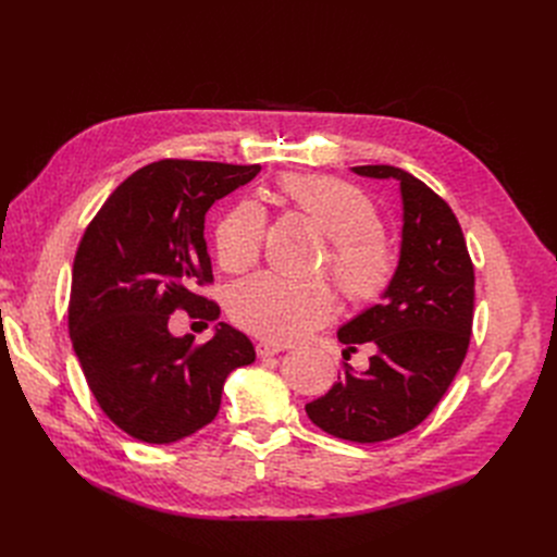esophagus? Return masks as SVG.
Instances as JSON below:
<instances>
[{
    "label": "esophagus",
    "mask_w": 557,
    "mask_h": 557,
    "mask_svg": "<svg viewBox=\"0 0 557 557\" xmlns=\"http://www.w3.org/2000/svg\"><path fill=\"white\" fill-rule=\"evenodd\" d=\"M255 349H257V357H259V359H267V357H275V355H280L282 349H284V345L269 343V341H259V343L255 345Z\"/></svg>",
    "instance_id": "esophagus-1"
}]
</instances>
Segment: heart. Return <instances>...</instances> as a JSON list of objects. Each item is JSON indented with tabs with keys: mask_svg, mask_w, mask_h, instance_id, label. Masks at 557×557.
<instances>
[{
	"mask_svg": "<svg viewBox=\"0 0 557 557\" xmlns=\"http://www.w3.org/2000/svg\"><path fill=\"white\" fill-rule=\"evenodd\" d=\"M280 194L334 244L332 275L343 298L368 307L384 298L397 271V255L382 237L376 205L355 185L325 175H284ZM267 214L252 200L230 208L214 230L219 263L244 273L259 259ZM234 323L269 343H296L334 315L325 288L290 286L275 275L252 277L230 294Z\"/></svg>",
	"mask_w": 557,
	"mask_h": 557,
	"instance_id": "1",
	"label": "heart"
}]
</instances>
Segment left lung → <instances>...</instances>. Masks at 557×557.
<instances>
[{"mask_svg":"<svg viewBox=\"0 0 557 557\" xmlns=\"http://www.w3.org/2000/svg\"><path fill=\"white\" fill-rule=\"evenodd\" d=\"M352 171L399 183V261L382 302L338 330L345 352L374 345L370 368L345 370L305 411L341 441L384 443L416 429L460 370L472 336L474 267L451 208L416 175L391 164Z\"/></svg>","mask_w":557,"mask_h":557,"instance_id":"left-lung-1","label":"left lung"}]
</instances>
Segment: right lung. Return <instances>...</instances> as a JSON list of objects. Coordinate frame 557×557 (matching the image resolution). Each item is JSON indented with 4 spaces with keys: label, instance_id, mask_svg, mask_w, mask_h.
Wrapping results in <instances>:
<instances>
[{
    "label": "right lung",
    "instance_id": "obj_1",
    "mask_svg": "<svg viewBox=\"0 0 557 557\" xmlns=\"http://www.w3.org/2000/svg\"><path fill=\"white\" fill-rule=\"evenodd\" d=\"M259 171L194 160L146 164L83 234L72 269V345L101 411L135 441L169 445L210 424L227 374L255 361L250 338L227 323L196 347L191 334L169 332V315H221L196 294L212 282L205 214Z\"/></svg>",
    "mask_w": 557,
    "mask_h": 557
}]
</instances>
